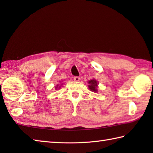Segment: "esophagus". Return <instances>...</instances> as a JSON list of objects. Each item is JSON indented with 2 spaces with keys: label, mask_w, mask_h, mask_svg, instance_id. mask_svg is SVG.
<instances>
[{
  "label": "esophagus",
  "mask_w": 153,
  "mask_h": 153,
  "mask_svg": "<svg viewBox=\"0 0 153 153\" xmlns=\"http://www.w3.org/2000/svg\"><path fill=\"white\" fill-rule=\"evenodd\" d=\"M74 81H76V82H79L80 80V78L78 76H75V77H74Z\"/></svg>",
  "instance_id": "1"
}]
</instances>
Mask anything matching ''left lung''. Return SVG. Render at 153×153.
Here are the masks:
<instances>
[{"label": "left lung", "instance_id": "obj_1", "mask_svg": "<svg viewBox=\"0 0 153 153\" xmlns=\"http://www.w3.org/2000/svg\"><path fill=\"white\" fill-rule=\"evenodd\" d=\"M89 89L92 92H97V86L98 82L95 79H91L88 82Z\"/></svg>", "mask_w": 153, "mask_h": 153}]
</instances>
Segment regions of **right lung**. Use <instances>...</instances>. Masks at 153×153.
Instances as JSON below:
<instances>
[{
    "instance_id": "1",
    "label": "right lung",
    "mask_w": 153,
    "mask_h": 153,
    "mask_svg": "<svg viewBox=\"0 0 153 153\" xmlns=\"http://www.w3.org/2000/svg\"><path fill=\"white\" fill-rule=\"evenodd\" d=\"M57 86H56V88H57Z\"/></svg>"
}]
</instances>
